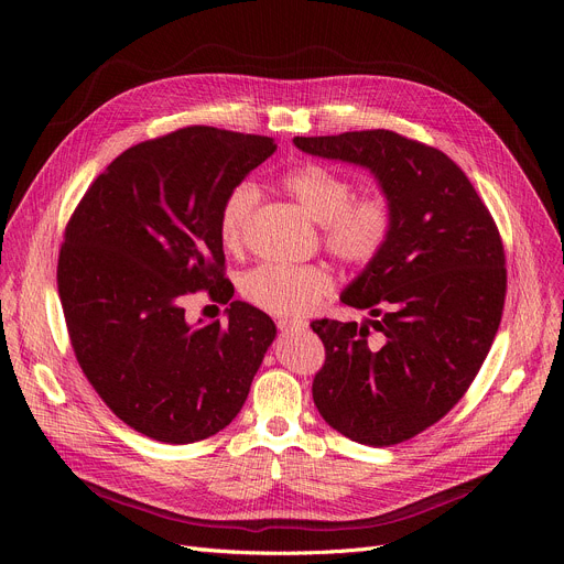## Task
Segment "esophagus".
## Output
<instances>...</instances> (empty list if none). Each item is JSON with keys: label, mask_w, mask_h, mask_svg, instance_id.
Segmentation results:
<instances>
[{"label": "esophagus", "mask_w": 564, "mask_h": 564, "mask_svg": "<svg viewBox=\"0 0 564 564\" xmlns=\"http://www.w3.org/2000/svg\"><path fill=\"white\" fill-rule=\"evenodd\" d=\"M276 327L283 332V334H290V332H302L308 327V322L304 319H279Z\"/></svg>", "instance_id": "34e87169"}]
</instances>
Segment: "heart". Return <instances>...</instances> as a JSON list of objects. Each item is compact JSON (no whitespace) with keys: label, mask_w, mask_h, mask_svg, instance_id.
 Masks as SVG:
<instances>
[{"label":"heart","mask_w":564,"mask_h":564,"mask_svg":"<svg viewBox=\"0 0 564 564\" xmlns=\"http://www.w3.org/2000/svg\"><path fill=\"white\" fill-rule=\"evenodd\" d=\"M281 187L319 224L322 245L340 264L364 270L389 247L395 228V207L389 196H358L354 183L336 169L304 162L283 173ZM260 200L251 181L237 183L224 198L217 217L219 240L226 251H240ZM242 294L253 306L272 315H306L324 297L334 281L317 264H260L242 276Z\"/></svg>","instance_id":"obj_1"}]
</instances>
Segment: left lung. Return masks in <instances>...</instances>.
<instances>
[{"instance_id":"8db88e82","label":"left lung","mask_w":564,"mask_h":564,"mask_svg":"<svg viewBox=\"0 0 564 564\" xmlns=\"http://www.w3.org/2000/svg\"><path fill=\"white\" fill-rule=\"evenodd\" d=\"M294 145L370 169L395 207L389 247L340 297L372 319L311 324L327 354L313 379L322 419L366 446H395L446 416L487 359L508 290L500 232L464 171L427 143L361 130Z\"/></svg>"}]
</instances>
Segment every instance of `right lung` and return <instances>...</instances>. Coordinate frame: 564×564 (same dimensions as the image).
I'll list each match as a JSON object with an SVG mask.
<instances>
[{
    "label": "right lung",
    "instance_id": "1",
    "mask_svg": "<svg viewBox=\"0 0 564 564\" xmlns=\"http://www.w3.org/2000/svg\"><path fill=\"white\" fill-rule=\"evenodd\" d=\"M274 151L270 137L207 126L141 141L96 177L66 226L56 285L77 364L118 419L155 441L224 430L276 336L245 302H231L228 325L184 317L198 289L232 297L219 207Z\"/></svg>",
    "mask_w": 564,
    "mask_h": 564
}]
</instances>
